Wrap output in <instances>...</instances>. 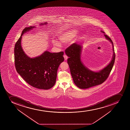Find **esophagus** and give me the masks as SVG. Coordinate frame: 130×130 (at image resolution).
Here are the masks:
<instances>
[{
  "instance_id": "1",
  "label": "esophagus",
  "mask_w": 130,
  "mask_h": 130,
  "mask_svg": "<svg viewBox=\"0 0 130 130\" xmlns=\"http://www.w3.org/2000/svg\"><path fill=\"white\" fill-rule=\"evenodd\" d=\"M63 57H64L65 60H67V58H68V57H67V55H63Z\"/></svg>"
}]
</instances>
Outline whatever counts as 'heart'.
I'll list each match as a JSON object with an SVG mask.
<instances>
[{"label": "heart", "mask_w": 130, "mask_h": 130, "mask_svg": "<svg viewBox=\"0 0 130 130\" xmlns=\"http://www.w3.org/2000/svg\"><path fill=\"white\" fill-rule=\"evenodd\" d=\"M77 30L75 29H72L68 31H66L61 34L58 37V40L60 43L62 44H67L70 42L72 39H73L76 36L77 34ZM53 44L56 46H59L60 44L58 41H53Z\"/></svg>", "instance_id": "b5f03b06"}]
</instances>
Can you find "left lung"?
I'll return each instance as SVG.
<instances>
[{"instance_id":"8db88e82","label":"left lung","mask_w":130,"mask_h":130,"mask_svg":"<svg viewBox=\"0 0 130 130\" xmlns=\"http://www.w3.org/2000/svg\"><path fill=\"white\" fill-rule=\"evenodd\" d=\"M101 32L105 33L103 31ZM104 36L107 39L112 43L113 55L110 63L103 70L98 72L89 70L81 61V45L75 43L65 50V53L69 57L67 59V63L74 82L80 89H88L102 84L107 79L113 67L115 59L113 43L109 37L106 35Z\"/></svg>"}]
</instances>
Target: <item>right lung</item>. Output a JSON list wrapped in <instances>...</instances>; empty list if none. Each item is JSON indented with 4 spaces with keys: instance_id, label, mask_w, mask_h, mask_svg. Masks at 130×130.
I'll return each instance as SVG.
<instances>
[{
    "instance_id": "right-lung-1",
    "label": "right lung",
    "mask_w": 130,
    "mask_h": 130,
    "mask_svg": "<svg viewBox=\"0 0 130 130\" xmlns=\"http://www.w3.org/2000/svg\"><path fill=\"white\" fill-rule=\"evenodd\" d=\"M47 24H41V25ZM35 27H25L14 48V61L17 72L24 80L34 87L49 89L55 84L58 68L64 61L63 52L52 53L44 52L35 58L28 56L21 46L22 36L25 32Z\"/></svg>"
}]
</instances>
